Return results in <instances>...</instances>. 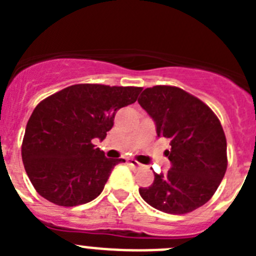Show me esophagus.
<instances>
[{
	"mask_svg": "<svg viewBox=\"0 0 256 256\" xmlns=\"http://www.w3.org/2000/svg\"><path fill=\"white\" fill-rule=\"evenodd\" d=\"M128 162H130V165L134 166V168H140V166H141V164L134 159H128Z\"/></svg>",
	"mask_w": 256,
	"mask_h": 256,
	"instance_id": "obj_1",
	"label": "esophagus"
}]
</instances>
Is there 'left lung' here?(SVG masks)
<instances>
[{
    "instance_id": "obj_1",
    "label": "left lung",
    "mask_w": 256,
    "mask_h": 256,
    "mask_svg": "<svg viewBox=\"0 0 256 256\" xmlns=\"http://www.w3.org/2000/svg\"><path fill=\"white\" fill-rule=\"evenodd\" d=\"M156 124L158 137L169 140L168 174H155L140 195L168 214H186L206 204L227 170L224 130L212 108L174 86L146 88L138 98Z\"/></svg>"
}]
</instances>
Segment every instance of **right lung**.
<instances>
[{
	"label": "right lung",
	"mask_w": 256,
	"mask_h": 256,
	"mask_svg": "<svg viewBox=\"0 0 256 256\" xmlns=\"http://www.w3.org/2000/svg\"><path fill=\"white\" fill-rule=\"evenodd\" d=\"M141 87L74 84L40 101L22 138L26 174L42 198L60 206L90 202L102 192L112 168L94 146L114 126L119 108L136 102Z\"/></svg>",
	"instance_id": "1"
}]
</instances>
